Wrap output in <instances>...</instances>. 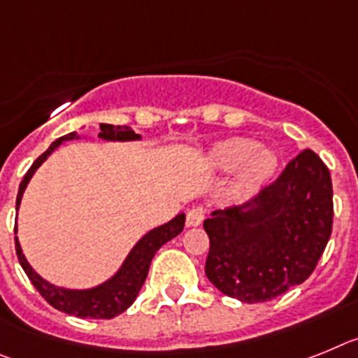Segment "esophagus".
Returning <instances> with one entry per match:
<instances>
[{"instance_id":"obj_1","label":"esophagus","mask_w":358,"mask_h":358,"mask_svg":"<svg viewBox=\"0 0 358 358\" xmlns=\"http://www.w3.org/2000/svg\"><path fill=\"white\" fill-rule=\"evenodd\" d=\"M203 216H205L203 207H192V209L187 213V220H185V223H187V227H196L203 222Z\"/></svg>"}]
</instances>
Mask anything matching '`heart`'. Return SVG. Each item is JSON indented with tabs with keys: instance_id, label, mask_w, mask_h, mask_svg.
<instances>
[{
	"instance_id": "b5f03b06",
	"label": "heart",
	"mask_w": 358,
	"mask_h": 358,
	"mask_svg": "<svg viewBox=\"0 0 358 358\" xmlns=\"http://www.w3.org/2000/svg\"><path fill=\"white\" fill-rule=\"evenodd\" d=\"M209 167L214 171H234L243 166L241 176L234 185L236 198L256 191L278 166V158L270 149H257V142L250 138H229L210 149Z\"/></svg>"
}]
</instances>
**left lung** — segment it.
I'll use <instances>...</instances> for the list:
<instances>
[{"label": "left lung", "mask_w": 358, "mask_h": 358, "mask_svg": "<svg viewBox=\"0 0 358 358\" xmlns=\"http://www.w3.org/2000/svg\"><path fill=\"white\" fill-rule=\"evenodd\" d=\"M331 223V176L324 162L304 149L252 201L205 220L210 241L205 273L229 297L270 301L310 278Z\"/></svg>", "instance_id": "obj_1"}]
</instances>
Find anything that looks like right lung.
<instances>
[{"label":"right lung","instance_id":"right-lung-1","mask_svg":"<svg viewBox=\"0 0 358 358\" xmlns=\"http://www.w3.org/2000/svg\"><path fill=\"white\" fill-rule=\"evenodd\" d=\"M99 127H101L99 138H102V141H141V135H136L131 127L127 126L115 127L111 126V124H101ZM73 138H79L76 131L70 133V135L61 136V138H57L55 142H52V145L46 149L45 153L34 162L32 167L29 169V173L24 175L23 182L20 183L17 200H15V209H20L24 189L29 185L30 178L34 176L37 167L41 166L43 162L54 153L55 149L63 144L64 141H73ZM183 225H185V214H178V216L173 217L171 222L157 227L153 231H149L148 234H145L144 238H141V241L131 248V252L127 254L126 261H124L122 266H120L119 272L115 273L113 278L108 279V281L102 282V285H99V287L88 288V290L59 288L55 287V285H52V282L45 281V279L29 265L27 257L23 256V250H21L20 241H17V236H15V254H17V259H20L21 266H23L24 273L29 275V279L32 281L34 287H36V290L39 292V294L45 297L46 303L52 304L55 310L76 317L113 319V317L126 312V310L131 306L133 301H135L136 295H138V292H141L142 285H144L145 278H148L149 265H151V259L155 257L157 250L162 245H166L167 241L176 238V236L183 231ZM14 234H17V225H15L14 229Z\"/></svg>","mask_w":358,"mask_h":358}]
</instances>
